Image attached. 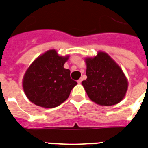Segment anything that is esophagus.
<instances>
[{
    "label": "esophagus",
    "mask_w": 148,
    "mask_h": 148,
    "mask_svg": "<svg viewBox=\"0 0 148 148\" xmlns=\"http://www.w3.org/2000/svg\"><path fill=\"white\" fill-rule=\"evenodd\" d=\"M82 78H80V79H79V80L77 81V83H78V84L82 83Z\"/></svg>",
    "instance_id": "obj_1"
}]
</instances>
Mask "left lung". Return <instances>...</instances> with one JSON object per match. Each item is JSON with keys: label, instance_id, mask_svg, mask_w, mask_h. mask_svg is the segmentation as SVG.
Segmentation results:
<instances>
[{"label": "left lung", "instance_id": "1", "mask_svg": "<svg viewBox=\"0 0 148 148\" xmlns=\"http://www.w3.org/2000/svg\"><path fill=\"white\" fill-rule=\"evenodd\" d=\"M86 80L82 86L91 101L97 105L110 106L124 99L128 82L119 65L107 53L98 51L94 57H87Z\"/></svg>", "mask_w": 148, "mask_h": 148}]
</instances>
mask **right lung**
Masks as SVG:
<instances>
[{
	"label": "right lung",
	"mask_w": 148,
	"mask_h": 148,
	"mask_svg": "<svg viewBox=\"0 0 148 148\" xmlns=\"http://www.w3.org/2000/svg\"><path fill=\"white\" fill-rule=\"evenodd\" d=\"M69 55L60 56L55 49L39 55L27 68L23 77V89L30 101L43 108H55L70 96L77 82L64 64Z\"/></svg>",
	"instance_id": "obj_1"
}]
</instances>
